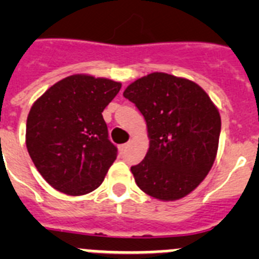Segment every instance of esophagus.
Listing matches in <instances>:
<instances>
[{"label":"esophagus","mask_w":259,"mask_h":259,"mask_svg":"<svg viewBox=\"0 0 259 259\" xmlns=\"http://www.w3.org/2000/svg\"><path fill=\"white\" fill-rule=\"evenodd\" d=\"M128 148V143L127 144H122V145L119 146V149H120V152H124L125 149Z\"/></svg>","instance_id":"1"}]
</instances>
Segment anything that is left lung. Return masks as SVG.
Returning <instances> with one entry per match:
<instances>
[{
  "label": "left lung",
  "mask_w": 259,
  "mask_h": 259,
  "mask_svg": "<svg viewBox=\"0 0 259 259\" xmlns=\"http://www.w3.org/2000/svg\"><path fill=\"white\" fill-rule=\"evenodd\" d=\"M123 96L145 118L149 149L131 167L137 187L159 201L197 188L217 157L221 115L198 84L164 72L135 80Z\"/></svg>",
  "instance_id": "left-lung-1"
}]
</instances>
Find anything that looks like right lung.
<instances>
[{
	"label": "right lung",
	"mask_w": 259,
	"mask_h": 259,
	"mask_svg": "<svg viewBox=\"0 0 259 259\" xmlns=\"http://www.w3.org/2000/svg\"><path fill=\"white\" fill-rule=\"evenodd\" d=\"M122 88L119 81L71 75L32 105L26 145L32 162L53 188L81 196L102 184L116 158L102 116Z\"/></svg>",
	"instance_id": "obj_1"
}]
</instances>
